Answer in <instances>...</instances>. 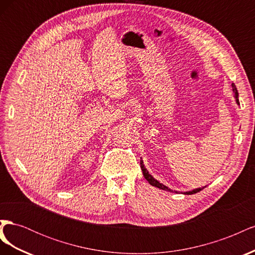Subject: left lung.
Masks as SVG:
<instances>
[{
    "label": "left lung",
    "instance_id": "1",
    "mask_svg": "<svg viewBox=\"0 0 255 255\" xmlns=\"http://www.w3.org/2000/svg\"><path fill=\"white\" fill-rule=\"evenodd\" d=\"M232 88H233V91H234V94H235V99H236V102L239 104V100H238V91H237V88H236V86H235V84L234 83H232ZM140 168H141V170H142V173H143V176H144V179L148 181L152 186H155V187H157V188H159V189H163V190H168V191H171V189H169L168 187H166L165 185H163L161 183H159L158 181H156L155 179H154V177L151 175V174H149V172L146 171V169H145V167H144V165H143V161H142V159H140ZM204 187H202V188H197V189H194V190H191V191H186V192H184L185 195H194V194H197V192H199L200 190H202Z\"/></svg>",
    "mask_w": 255,
    "mask_h": 255
}]
</instances>
